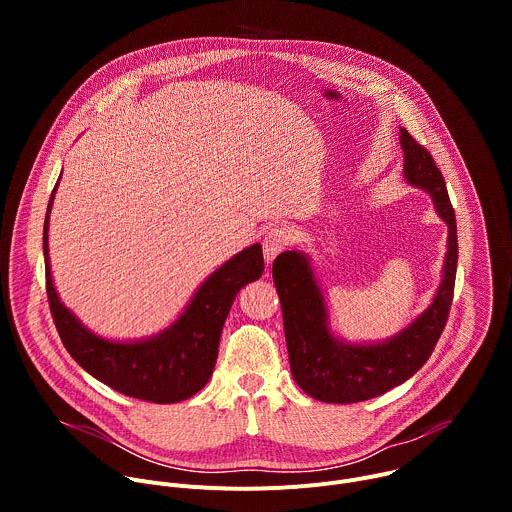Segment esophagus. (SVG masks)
Listing matches in <instances>:
<instances>
[{
  "mask_svg": "<svg viewBox=\"0 0 512 512\" xmlns=\"http://www.w3.org/2000/svg\"><path fill=\"white\" fill-rule=\"evenodd\" d=\"M289 243V233L285 229H271L265 237H263V253L267 263H271Z\"/></svg>",
  "mask_w": 512,
  "mask_h": 512,
  "instance_id": "34e87169",
  "label": "esophagus"
}]
</instances>
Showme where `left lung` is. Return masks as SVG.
<instances>
[{"instance_id": "8db88e82", "label": "left lung", "mask_w": 512, "mask_h": 512, "mask_svg": "<svg viewBox=\"0 0 512 512\" xmlns=\"http://www.w3.org/2000/svg\"><path fill=\"white\" fill-rule=\"evenodd\" d=\"M403 174L411 186L423 188L448 225V253L442 283L431 306L397 336L377 344H348L328 326L324 294L310 259L302 251H283L273 261L289 367L296 383L324 403H358L387 393L413 377L440 340L454 298L458 267L456 212L440 168L405 127L401 129Z\"/></svg>"}]
</instances>
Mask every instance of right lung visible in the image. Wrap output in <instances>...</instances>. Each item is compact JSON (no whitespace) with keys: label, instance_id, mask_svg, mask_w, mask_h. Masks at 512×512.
Wrapping results in <instances>:
<instances>
[{"label":"right lung","instance_id":"add662e5","mask_svg":"<svg viewBox=\"0 0 512 512\" xmlns=\"http://www.w3.org/2000/svg\"><path fill=\"white\" fill-rule=\"evenodd\" d=\"M52 190L44 221L46 294L52 320L68 354L107 387L141 401L178 403L196 395L216 364L218 340L243 285L263 273V251L255 243L218 267L198 287L180 318L164 332L135 342H113L93 334L60 302L50 273L48 223Z\"/></svg>","mask_w":512,"mask_h":512}]
</instances>
